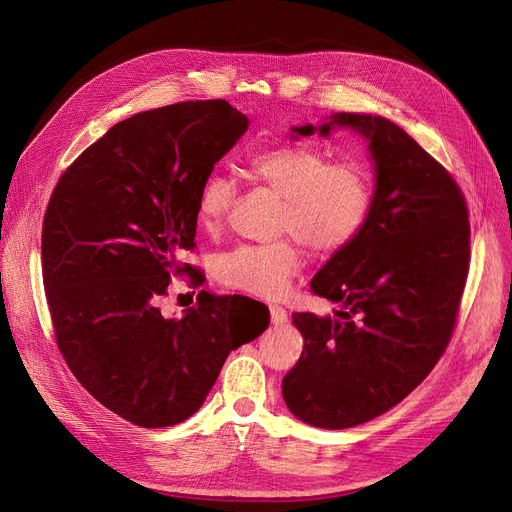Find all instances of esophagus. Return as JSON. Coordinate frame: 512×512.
I'll return each instance as SVG.
<instances>
[{
	"mask_svg": "<svg viewBox=\"0 0 512 512\" xmlns=\"http://www.w3.org/2000/svg\"><path fill=\"white\" fill-rule=\"evenodd\" d=\"M270 315H272V324L282 326L288 319V311L282 305H270Z\"/></svg>",
	"mask_w": 512,
	"mask_h": 512,
	"instance_id": "1",
	"label": "esophagus"
}]
</instances>
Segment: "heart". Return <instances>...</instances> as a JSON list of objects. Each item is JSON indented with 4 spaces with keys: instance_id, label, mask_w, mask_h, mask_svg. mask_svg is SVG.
Masks as SVG:
<instances>
[{
    "instance_id": "heart-1",
    "label": "heart",
    "mask_w": 512,
    "mask_h": 512,
    "mask_svg": "<svg viewBox=\"0 0 512 512\" xmlns=\"http://www.w3.org/2000/svg\"><path fill=\"white\" fill-rule=\"evenodd\" d=\"M245 174L251 182L282 197L276 230L290 234L321 255L346 249L367 226L375 184L361 161H328L305 145H272L249 155ZM236 199L228 176L211 174L197 197V220L209 234H218ZM303 253L292 238L265 245H242L218 263L224 286L278 299L301 272Z\"/></svg>"
}]
</instances>
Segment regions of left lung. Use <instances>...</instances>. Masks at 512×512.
Listing matches in <instances>:
<instances>
[{"instance_id":"obj_1","label":"left lung","mask_w":512,"mask_h":512,"mask_svg":"<svg viewBox=\"0 0 512 512\" xmlns=\"http://www.w3.org/2000/svg\"><path fill=\"white\" fill-rule=\"evenodd\" d=\"M334 124L369 139L378 182L363 232L311 280L342 311L292 313L305 346L282 394L321 429L371 421L427 378L452 338L471 261L469 207L440 161L380 116L336 114L319 132ZM294 132L309 137L313 126Z\"/></svg>"}]
</instances>
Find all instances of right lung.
<instances>
[{
	"instance_id": "obj_1",
	"label": "right lung",
	"mask_w": 512,
	"mask_h": 512,
	"mask_svg": "<svg viewBox=\"0 0 512 512\" xmlns=\"http://www.w3.org/2000/svg\"><path fill=\"white\" fill-rule=\"evenodd\" d=\"M247 128L224 99L157 107L107 130L49 197L41 265L58 348L83 388L134 425L191 417L230 351L270 324L267 311L238 328V294L201 290L182 319L159 307L172 275L205 280L180 257L197 247L203 182Z\"/></svg>"
}]
</instances>
